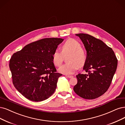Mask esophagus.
<instances>
[{
	"label": "esophagus",
	"instance_id": "1",
	"mask_svg": "<svg viewBox=\"0 0 125 125\" xmlns=\"http://www.w3.org/2000/svg\"><path fill=\"white\" fill-rule=\"evenodd\" d=\"M66 76L67 77H68V78H72V77H73L72 75H66Z\"/></svg>",
	"mask_w": 125,
	"mask_h": 125
}]
</instances>
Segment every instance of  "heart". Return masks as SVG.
Wrapping results in <instances>:
<instances>
[{
    "label": "heart",
    "instance_id": "b5f03b06",
    "mask_svg": "<svg viewBox=\"0 0 125 125\" xmlns=\"http://www.w3.org/2000/svg\"><path fill=\"white\" fill-rule=\"evenodd\" d=\"M80 43L73 38H69L62 46L61 52L55 51L52 56V62L55 66H61L63 62V55L70 53L68 58L69 62L63 64L59 69V72L62 74H73L79 66L82 67L86 62V55L85 51L81 48Z\"/></svg>",
    "mask_w": 125,
    "mask_h": 125
}]
</instances>
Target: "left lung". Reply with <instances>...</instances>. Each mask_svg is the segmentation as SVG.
<instances>
[{
  "instance_id": "1",
  "label": "left lung",
  "mask_w": 125,
  "mask_h": 125,
  "mask_svg": "<svg viewBox=\"0 0 125 125\" xmlns=\"http://www.w3.org/2000/svg\"><path fill=\"white\" fill-rule=\"evenodd\" d=\"M86 51L83 70L87 74H78L74 92L86 99H94L109 88L116 70L117 59L113 50L102 41L86 33L76 34Z\"/></svg>"
}]
</instances>
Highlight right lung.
<instances>
[{"label": "right lung", "instance_id": "obj_1", "mask_svg": "<svg viewBox=\"0 0 125 125\" xmlns=\"http://www.w3.org/2000/svg\"><path fill=\"white\" fill-rule=\"evenodd\" d=\"M63 39L44 38L16 52L10 60L13 84L23 96L33 101H42L51 96L59 77L52 56Z\"/></svg>", "mask_w": 125, "mask_h": 125}]
</instances>
